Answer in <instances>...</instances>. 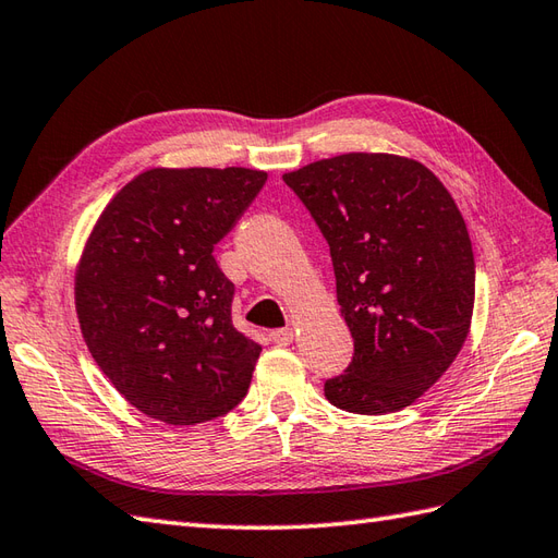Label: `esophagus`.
<instances>
[{"label":"esophagus","mask_w":558,"mask_h":558,"mask_svg":"<svg viewBox=\"0 0 558 558\" xmlns=\"http://www.w3.org/2000/svg\"><path fill=\"white\" fill-rule=\"evenodd\" d=\"M269 339L275 341L277 345H289L293 341V327H283V329L269 331Z\"/></svg>","instance_id":"obj_1"}]
</instances>
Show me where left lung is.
Returning <instances> with one entry per match:
<instances>
[{
    "mask_svg": "<svg viewBox=\"0 0 558 558\" xmlns=\"http://www.w3.org/2000/svg\"><path fill=\"white\" fill-rule=\"evenodd\" d=\"M329 243L353 361L331 405L384 415L417 401L461 353L475 257L451 193L411 157L345 153L283 174Z\"/></svg>",
    "mask_w": 558,
    "mask_h": 558,
    "instance_id": "8db88e82",
    "label": "left lung"
}]
</instances>
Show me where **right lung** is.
Instances as JSON below:
<instances>
[{"label": "right lung", "instance_id": "1", "mask_svg": "<svg viewBox=\"0 0 558 558\" xmlns=\"http://www.w3.org/2000/svg\"><path fill=\"white\" fill-rule=\"evenodd\" d=\"M267 181L245 167H153L97 217L73 295L88 351L133 408L167 425L229 413L263 345L233 327L236 287L215 263Z\"/></svg>", "mask_w": 558, "mask_h": 558}]
</instances>
